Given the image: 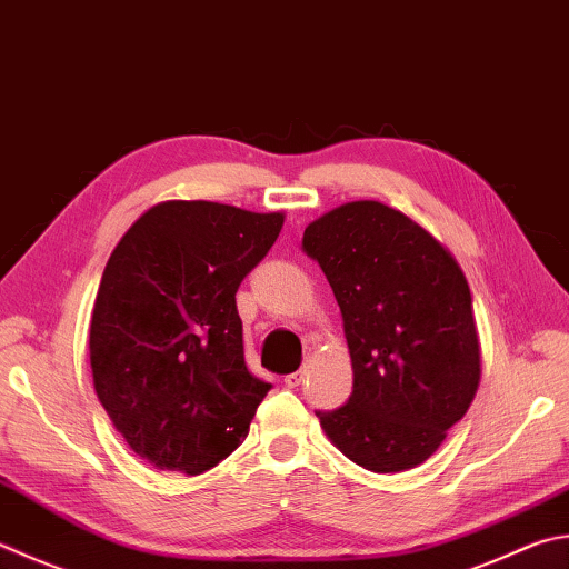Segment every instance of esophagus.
<instances>
[{
  "instance_id": "1",
  "label": "esophagus",
  "mask_w": 569,
  "mask_h": 569,
  "mask_svg": "<svg viewBox=\"0 0 569 569\" xmlns=\"http://www.w3.org/2000/svg\"><path fill=\"white\" fill-rule=\"evenodd\" d=\"M302 381H305V371L302 369L287 373V377H284V386H289V389H297V386L302 383Z\"/></svg>"
}]
</instances>
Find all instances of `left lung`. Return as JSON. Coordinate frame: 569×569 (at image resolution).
<instances>
[{
	"instance_id": "8db88e82",
	"label": "left lung",
	"mask_w": 569,
	"mask_h": 569,
	"mask_svg": "<svg viewBox=\"0 0 569 569\" xmlns=\"http://www.w3.org/2000/svg\"><path fill=\"white\" fill-rule=\"evenodd\" d=\"M345 319L349 401L317 411L341 453L373 473L416 468L466 416L480 381L473 299L453 254L421 224L377 200L307 224Z\"/></svg>"
}]
</instances>
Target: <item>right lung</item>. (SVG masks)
<instances>
[{"mask_svg":"<svg viewBox=\"0 0 569 569\" xmlns=\"http://www.w3.org/2000/svg\"><path fill=\"white\" fill-rule=\"evenodd\" d=\"M282 222V212L168 200L106 262L89 335L96 396L156 468L198 476L218 466L272 389L244 363L234 292Z\"/></svg>","mask_w":569,"mask_h":569,"instance_id":"add662e5","label":"right lung"}]
</instances>
